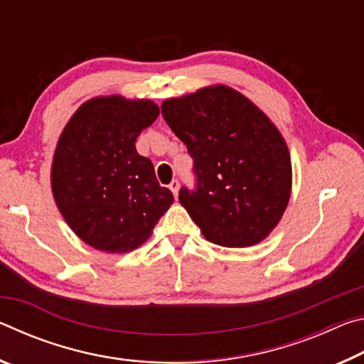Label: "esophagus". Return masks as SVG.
<instances>
[{
  "label": "esophagus",
  "mask_w": 364,
  "mask_h": 364,
  "mask_svg": "<svg viewBox=\"0 0 364 364\" xmlns=\"http://www.w3.org/2000/svg\"><path fill=\"white\" fill-rule=\"evenodd\" d=\"M170 191H171V193H173V196H175V199H176V196H178V189H180V183H178L176 180H173V181H171L170 183Z\"/></svg>",
  "instance_id": "34e87169"
}]
</instances>
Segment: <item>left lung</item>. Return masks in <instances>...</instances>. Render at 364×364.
<instances>
[{"mask_svg":"<svg viewBox=\"0 0 364 364\" xmlns=\"http://www.w3.org/2000/svg\"><path fill=\"white\" fill-rule=\"evenodd\" d=\"M162 115L194 160L196 189L183 186L178 197L207 241L223 247L263 241L292 188L291 156L273 122L225 85L164 101Z\"/></svg>","mask_w":364,"mask_h":364,"instance_id":"obj_1","label":"left lung"}]
</instances>
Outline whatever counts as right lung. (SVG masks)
<instances>
[{"label": "right lung", "mask_w": 364, "mask_h": 364, "mask_svg": "<svg viewBox=\"0 0 364 364\" xmlns=\"http://www.w3.org/2000/svg\"><path fill=\"white\" fill-rule=\"evenodd\" d=\"M157 117L149 100L100 96L82 104L60 133L53 196L67 225L91 247L109 254L138 249L173 204L134 146Z\"/></svg>", "instance_id": "add662e5"}]
</instances>
